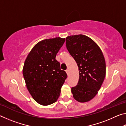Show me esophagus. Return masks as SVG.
<instances>
[{
    "label": "esophagus",
    "mask_w": 126,
    "mask_h": 126,
    "mask_svg": "<svg viewBox=\"0 0 126 126\" xmlns=\"http://www.w3.org/2000/svg\"><path fill=\"white\" fill-rule=\"evenodd\" d=\"M65 72H66V73H67V74H69V70H68V69H67V70H66Z\"/></svg>",
    "instance_id": "34e87169"
}]
</instances>
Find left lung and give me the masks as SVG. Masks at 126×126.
Segmentation results:
<instances>
[{
  "instance_id": "1",
  "label": "left lung",
  "mask_w": 126,
  "mask_h": 126,
  "mask_svg": "<svg viewBox=\"0 0 126 126\" xmlns=\"http://www.w3.org/2000/svg\"><path fill=\"white\" fill-rule=\"evenodd\" d=\"M66 47L77 64L79 78L71 89L76 101H91L101 88L106 76L104 55L99 46L86 35L79 34L66 38Z\"/></svg>"
}]
</instances>
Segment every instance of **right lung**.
Masks as SVG:
<instances>
[{
	"instance_id": "right-lung-1",
	"label": "right lung",
	"mask_w": 126,
	"mask_h": 126,
	"mask_svg": "<svg viewBox=\"0 0 126 126\" xmlns=\"http://www.w3.org/2000/svg\"><path fill=\"white\" fill-rule=\"evenodd\" d=\"M65 38L56 37L40 41L28 55L23 68L27 88L35 101L43 106L56 102L67 77L56 59Z\"/></svg>"
}]
</instances>
